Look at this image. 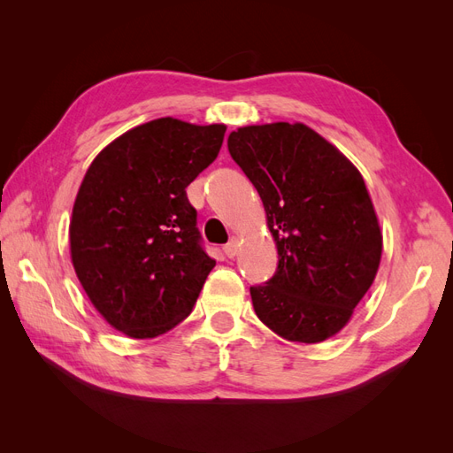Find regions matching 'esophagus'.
I'll return each mask as SVG.
<instances>
[{
	"mask_svg": "<svg viewBox=\"0 0 453 453\" xmlns=\"http://www.w3.org/2000/svg\"><path fill=\"white\" fill-rule=\"evenodd\" d=\"M238 248H240V243H238V240L236 238H232L226 245H225V248H223V251H225V255L226 257H236L238 255Z\"/></svg>",
	"mask_w": 453,
	"mask_h": 453,
	"instance_id": "esophagus-1",
	"label": "esophagus"
}]
</instances>
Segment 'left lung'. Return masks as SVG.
<instances>
[{"label":"left lung","instance_id":"left-lung-1","mask_svg":"<svg viewBox=\"0 0 453 453\" xmlns=\"http://www.w3.org/2000/svg\"><path fill=\"white\" fill-rule=\"evenodd\" d=\"M228 150L263 200L278 245L276 273L250 289L255 313L289 342L334 336L372 285L381 257L361 173L300 122L238 128Z\"/></svg>","mask_w":453,"mask_h":453}]
</instances>
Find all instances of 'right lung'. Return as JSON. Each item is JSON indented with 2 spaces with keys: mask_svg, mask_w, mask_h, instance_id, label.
<instances>
[{
  "mask_svg": "<svg viewBox=\"0 0 453 453\" xmlns=\"http://www.w3.org/2000/svg\"><path fill=\"white\" fill-rule=\"evenodd\" d=\"M225 132L150 120L109 143L81 183L70 225L77 278L105 321L130 338L180 325L215 266L185 188L217 158Z\"/></svg>",
  "mask_w": 453,
  "mask_h": 453,
  "instance_id": "right-lung-1",
  "label": "right lung"
}]
</instances>
